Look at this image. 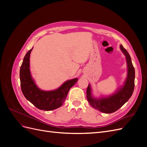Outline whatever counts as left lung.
Returning a JSON list of instances; mask_svg holds the SVG:
<instances>
[{
    "label": "left lung",
    "mask_w": 147,
    "mask_h": 147,
    "mask_svg": "<svg viewBox=\"0 0 147 147\" xmlns=\"http://www.w3.org/2000/svg\"><path fill=\"white\" fill-rule=\"evenodd\" d=\"M121 51L126 56L127 64V77L124 85L114 94L108 97L101 99H95L92 97L91 87L89 84L86 90V97L90 105L94 109L105 113H111L116 112L126 103L131 97L134 89L135 70L133 66L129 54L124 48L122 45H120Z\"/></svg>",
    "instance_id": "obj_1"
}]
</instances>
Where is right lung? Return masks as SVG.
I'll use <instances>...</instances> for the list:
<instances>
[{
    "label": "right lung",
    "instance_id": "1",
    "mask_svg": "<svg viewBox=\"0 0 147 147\" xmlns=\"http://www.w3.org/2000/svg\"><path fill=\"white\" fill-rule=\"evenodd\" d=\"M32 48L26 53L20 68L21 91L26 99L40 110L50 111L59 108L64 103L69 90L78 79L74 78L67 81L54 91H45L40 90L35 84L30 73L29 58Z\"/></svg>",
    "mask_w": 147,
    "mask_h": 147
}]
</instances>
